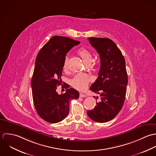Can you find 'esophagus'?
<instances>
[{"instance_id":"34e87169","label":"esophagus","mask_w":156,"mask_h":156,"mask_svg":"<svg viewBox=\"0 0 156 156\" xmlns=\"http://www.w3.org/2000/svg\"><path fill=\"white\" fill-rule=\"evenodd\" d=\"M80 96L81 98H86V97H87V96H86L85 94H82V93H80Z\"/></svg>"}]
</instances>
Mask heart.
Listing matches in <instances>:
<instances>
[{"label":"heart","instance_id":"obj_1","mask_svg":"<svg viewBox=\"0 0 156 156\" xmlns=\"http://www.w3.org/2000/svg\"><path fill=\"white\" fill-rule=\"evenodd\" d=\"M78 54L81 57L83 62L87 64H90L92 62V55L90 52L85 48H80L78 51ZM68 67V57H66L64 61L63 69L64 70L67 69ZM90 78L89 76L83 73L76 74L71 80L72 86L75 89L83 90L86 89L89 85Z\"/></svg>","mask_w":156,"mask_h":156}]
</instances>
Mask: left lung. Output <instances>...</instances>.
Returning <instances> with one entry per match:
<instances>
[{
  "label": "left lung",
  "mask_w": 156,
  "mask_h": 156,
  "mask_svg": "<svg viewBox=\"0 0 156 156\" xmlns=\"http://www.w3.org/2000/svg\"><path fill=\"white\" fill-rule=\"evenodd\" d=\"M88 40L100 56L98 77L90 89L99 94L101 101L87 113L96 122H107L116 116L124 103L128 84L125 61L121 51L112 40L96 37H89Z\"/></svg>",
  "instance_id": "obj_1"
}]
</instances>
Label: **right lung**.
<instances>
[{"label":"right lung","instance_id":"obj_1","mask_svg":"<svg viewBox=\"0 0 156 156\" xmlns=\"http://www.w3.org/2000/svg\"><path fill=\"white\" fill-rule=\"evenodd\" d=\"M80 43L62 36L52 37L37 54L31 81L32 98L38 115L45 121L57 123L63 120L69 112V101L78 99L79 92L62 86L67 89L64 94L57 92L62 84L64 61L66 54L74 46Z\"/></svg>","mask_w":156,"mask_h":156}]
</instances>
